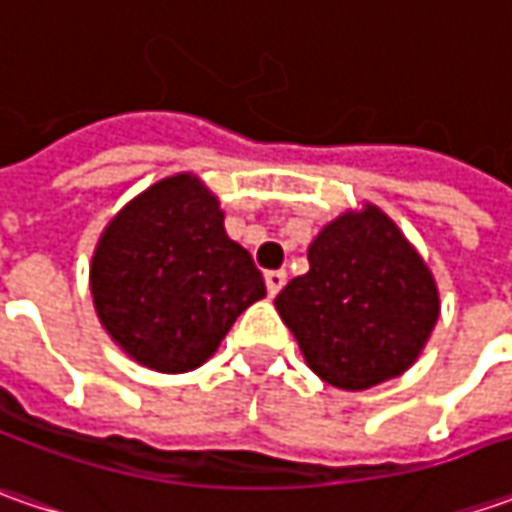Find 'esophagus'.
Returning a JSON list of instances; mask_svg holds the SVG:
<instances>
[{"label":"esophagus","instance_id":"1","mask_svg":"<svg viewBox=\"0 0 512 512\" xmlns=\"http://www.w3.org/2000/svg\"><path fill=\"white\" fill-rule=\"evenodd\" d=\"M265 282H267V293H270V296H276V293H279V290L285 287L287 273H285V270H267Z\"/></svg>","mask_w":512,"mask_h":512}]
</instances>
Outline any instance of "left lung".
<instances>
[{
    "mask_svg": "<svg viewBox=\"0 0 512 512\" xmlns=\"http://www.w3.org/2000/svg\"><path fill=\"white\" fill-rule=\"evenodd\" d=\"M307 259L276 310L313 373L342 390L402 376L439 319V293L399 227L367 205L330 222Z\"/></svg>",
    "mask_w": 512,
    "mask_h": 512,
    "instance_id": "left-lung-1",
    "label": "left lung"
}]
</instances>
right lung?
Returning <instances> with one entry per match:
<instances>
[{
    "label": "right lung",
    "mask_w": 512,
    "mask_h": 512,
    "mask_svg": "<svg viewBox=\"0 0 512 512\" xmlns=\"http://www.w3.org/2000/svg\"><path fill=\"white\" fill-rule=\"evenodd\" d=\"M102 325L139 364L185 373L265 296L245 247L196 176L179 173L136 196L102 233L90 267Z\"/></svg>",
    "instance_id": "right-lung-1"
}]
</instances>
